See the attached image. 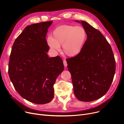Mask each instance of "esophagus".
Returning <instances> with one entry per match:
<instances>
[{
  "instance_id": "esophagus-1",
  "label": "esophagus",
  "mask_w": 124,
  "mask_h": 124,
  "mask_svg": "<svg viewBox=\"0 0 124 124\" xmlns=\"http://www.w3.org/2000/svg\"><path fill=\"white\" fill-rule=\"evenodd\" d=\"M63 64H64V65L65 67H67V62L65 60H63Z\"/></svg>"
}]
</instances>
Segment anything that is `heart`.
<instances>
[{
	"label": "heart",
	"instance_id": "obj_1",
	"mask_svg": "<svg viewBox=\"0 0 124 124\" xmlns=\"http://www.w3.org/2000/svg\"><path fill=\"white\" fill-rule=\"evenodd\" d=\"M87 38L85 29L82 26L62 25L57 27L53 32V38L49 36L50 46L58 51L62 45L64 53L73 57L80 53Z\"/></svg>",
	"mask_w": 124,
	"mask_h": 124
}]
</instances>
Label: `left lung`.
<instances>
[{
  "instance_id": "1",
  "label": "left lung",
  "mask_w": 124,
  "mask_h": 124,
  "mask_svg": "<svg viewBox=\"0 0 124 124\" xmlns=\"http://www.w3.org/2000/svg\"><path fill=\"white\" fill-rule=\"evenodd\" d=\"M81 23L87 40L80 53L66 61L75 96L87 102L108 92L115 75L116 61L111 46L101 31L85 21Z\"/></svg>"
}]
</instances>
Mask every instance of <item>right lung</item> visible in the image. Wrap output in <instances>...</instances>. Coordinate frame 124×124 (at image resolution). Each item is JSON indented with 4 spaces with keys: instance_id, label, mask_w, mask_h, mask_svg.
Returning <instances> with one entry per match:
<instances>
[{
    "instance_id": "right-lung-1",
    "label": "right lung",
    "mask_w": 124,
    "mask_h": 124,
    "mask_svg": "<svg viewBox=\"0 0 124 124\" xmlns=\"http://www.w3.org/2000/svg\"><path fill=\"white\" fill-rule=\"evenodd\" d=\"M53 21L32 24L15 41L9 57L8 72L13 85L23 99L45 104L54 97V84L64 70L60 57L49 58L46 40Z\"/></svg>"
}]
</instances>
